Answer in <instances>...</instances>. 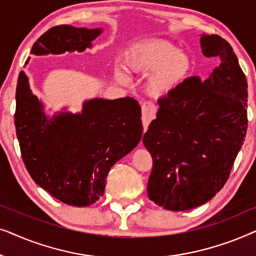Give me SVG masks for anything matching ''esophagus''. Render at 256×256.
Returning a JSON list of instances; mask_svg holds the SVG:
<instances>
[{"label":"esophagus","instance_id":"1","mask_svg":"<svg viewBox=\"0 0 256 256\" xmlns=\"http://www.w3.org/2000/svg\"><path fill=\"white\" fill-rule=\"evenodd\" d=\"M157 107L150 101H146V102H142V122L143 127H144V130L148 128L150 122H152V118L156 116Z\"/></svg>","mask_w":256,"mask_h":256}]
</instances>
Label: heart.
<instances>
[{"instance_id": "obj_1", "label": "heart", "mask_w": 256, "mask_h": 256, "mask_svg": "<svg viewBox=\"0 0 256 256\" xmlns=\"http://www.w3.org/2000/svg\"><path fill=\"white\" fill-rule=\"evenodd\" d=\"M126 64L135 73L152 74L148 79V90L157 96L176 88L191 68V60L176 45L166 40H148L132 45L126 52ZM118 80L128 78L124 70L118 68Z\"/></svg>"}]
</instances>
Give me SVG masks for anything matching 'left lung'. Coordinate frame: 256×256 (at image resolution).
I'll use <instances>...</instances> for the list:
<instances>
[{
  "label": "left lung",
  "instance_id": "obj_1",
  "mask_svg": "<svg viewBox=\"0 0 256 256\" xmlns=\"http://www.w3.org/2000/svg\"><path fill=\"white\" fill-rule=\"evenodd\" d=\"M205 57L218 66L204 82L188 76L160 98L143 136L152 157L148 196L169 211L205 204L228 180L247 132V80L228 42L202 34Z\"/></svg>",
  "mask_w": 256,
  "mask_h": 256
}]
</instances>
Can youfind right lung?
<instances>
[{
	"mask_svg": "<svg viewBox=\"0 0 256 256\" xmlns=\"http://www.w3.org/2000/svg\"><path fill=\"white\" fill-rule=\"evenodd\" d=\"M102 29L57 26L38 38L31 54L82 52ZM16 135L34 183L68 205H92L104 194L110 168L138 146L141 107L134 98L92 99L82 112L48 118L23 71L16 87Z\"/></svg>",
	"mask_w": 256,
	"mask_h": 256,
	"instance_id": "right-lung-1",
	"label": "right lung"
}]
</instances>
